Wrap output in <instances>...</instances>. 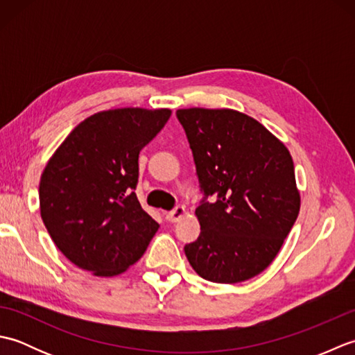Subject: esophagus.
Returning <instances> with one entry per match:
<instances>
[{
    "instance_id": "34e87169",
    "label": "esophagus",
    "mask_w": 355,
    "mask_h": 355,
    "mask_svg": "<svg viewBox=\"0 0 355 355\" xmlns=\"http://www.w3.org/2000/svg\"><path fill=\"white\" fill-rule=\"evenodd\" d=\"M184 214H186V209L183 206H175L168 214V218H169L171 223H177V221L182 220V218L184 216Z\"/></svg>"
}]
</instances>
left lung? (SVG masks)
Here are the masks:
<instances>
[{
	"instance_id": "left-lung-1",
	"label": "left lung",
	"mask_w": 355,
	"mask_h": 355,
	"mask_svg": "<svg viewBox=\"0 0 355 355\" xmlns=\"http://www.w3.org/2000/svg\"><path fill=\"white\" fill-rule=\"evenodd\" d=\"M175 114L205 195L195 210L201 233L184 245L186 258L210 282L247 281L270 266L296 223L300 197L293 158L243 112L187 108Z\"/></svg>"
}]
</instances>
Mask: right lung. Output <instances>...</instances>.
I'll list each match as a JSON object with an SVG mask.
<instances>
[{
    "mask_svg": "<svg viewBox=\"0 0 355 355\" xmlns=\"http://www.w3.org/2000/svg\"><path fill=\"white\" fill-rule=\"evenodd\" d=\"M169 110L97 112L69 134L41 175L40 206L53 243L74 266L116 276L146 252L158 224L135 195L139 154Z\"/></svg>",
    "mask_w": 355,
    "mask_h": 355,
    "instance_id": "add662e5",
    "label": "right lung"
}]
</instances>
